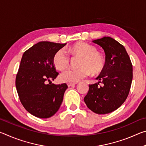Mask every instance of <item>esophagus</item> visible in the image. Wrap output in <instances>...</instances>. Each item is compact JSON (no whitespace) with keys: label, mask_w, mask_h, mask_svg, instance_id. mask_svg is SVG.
Here are the masks:
<instances>
[{"label":"esophagus","mask_w":146,"mask_h":146,"mask_svg":"<svg viewBox=\"0 0 146 146\" xmlns=\"http://www.w3.org/2000/svg\"><path fill=\"white\" fill-rule=\"evenodd\" d=\"M68 87H74V86H75V84H73V83H68Z\"/></svg>","instance_id":"esophagus-1"}]
</instances>
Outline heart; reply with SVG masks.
<instances>
[{
    "label": "heart",
    "mask_w": 146,
    "mask_h": 146,
    "mask_svg": "<svg viewBox=\"0 0 146 146\" xmlns=\"http://www.w3.org/2000/svg\"><path fill=\"white\" fill-rule=\"evenodd\" d=\"M69 52L73 56H80L78 66L76 69H69L59 76V80L62 82L76 83L90 75L100 73L106 65V59L102 53L97 51V48L93 45L78 42L69 48ZM70 57L64 49H59L55 53L53 63L58 70L62 71L68 68Z\"/></svg>",
    "instance_id": "b5f03b06"
}]
</instances>
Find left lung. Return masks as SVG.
Instances as JSON below:
<instances>
[{
	"label": "left lung",
	"mask_w": 146,
	"mask_h": 146,
	"mask_svg": "<svg viewBox=\"0 0 146 146\" xmlns=\"http://www.w3.org/2000/svg\"><path fill=\"white\" fill-rule=\"evenodd\" d=\"M93 42L104 50L106 65L97 78L99 82L90 84L84 102L94 113L107 114L126 100L131 86L133 66L124 47L115 39L104 36Z\"/></svg>",
	"instance_id": "8db88e82"
}]
</instances>
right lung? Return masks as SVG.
I'll return each mask as SVG.
<instances>
[{
	"label": "right lung",
	"instance_id": "1",
	"mask_svg": "<svg viewBox=\"0 0 146 146\" xmlns=\"http://www.w3.org/2000/svg\"><path fill=\"white\" fill-rule=\"evenodd\" d=\"M66 44L40 42L23 54L15 86L22 104L35 117H52L62 102L67 84L55 85L51 80L58 75L53 63V56Z\"/></svg>",
	"mask_w": 146,
	"mask_h": 146
}]
</instances>
